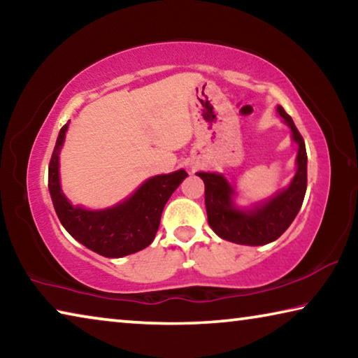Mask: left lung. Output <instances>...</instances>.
<instances>
[{"label":"left lung","instance_id":"8db88e82","mask_svg":"<svg viewBox=\"0 0 358 358\" xmlns=\"http://www.w3.org/2000/svg\"><path fill=\"white\" fill-rule=\"evenodd\" d=\"M276 112L290 129V137L296 145L295 175L290 183L273 196L254 202L250 207L237 203V187L220 172H197L205 183V208L208 224L217 237L237 245L262 246L271 243L286 232L295 220L306 192L308 156L305 142L295 128L294 120L281 106Z\"/></svg>","mask_w":358,"mask_h":358}]
</instances>
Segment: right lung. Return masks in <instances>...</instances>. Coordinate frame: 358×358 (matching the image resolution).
Instances as JSON below:
<instances>
[{
    "label": "right lung",
    "instance_id": "1",
    "mask_svg": "<svg viewBox=\"0 0 358 358\" xmlns=\"http://www.w3.org/2000/svg\"><path fill=\"white\" fill-rule=\"evenodd\" d=\"M68 129L69 121L59 131L48 166V191L59 222L72 238L104 257H124L147 248L155 240L167 201L187 177L185 169L147 178L112 207L92 210L74 205L64 196L59 178V153Z\"/></svg>",
    "mask_w": 358,
    "mask_h": 358
}]
</instances>
